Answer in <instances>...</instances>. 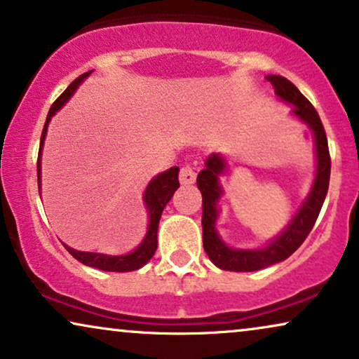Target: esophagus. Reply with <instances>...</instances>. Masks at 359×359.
<instances>
[{"mask_svg":"<svg viewBox=\"0 0 359 359\" xmlns=\"http://www.w3.org/2000/svg\"><path fill=\"white\" fill-rule=\"evenodd\" d=\"M180 181L181 184H193L196 181V171H194L193 166L184 165L180 171Z\"/></svg>","mask_w":359,"mask_h":359,"instance_id":"1","label":"esophagus"}]
</instances>
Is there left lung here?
<instances>
[{"label": "left lung", "mask_w": 359, "mask_h": 359, "mask_svg": "<svg viewBox=\"0 0 359 359\" xmlns=\"http://www.w3.org/2000/svg\"><path fill=\"white\" fill-rule=\"evenodd\" d=\"M267 81L276 88V94L282 100L293 105V114L305 123L315 133V147H316V178L311 188V193L306 198L304 206L297 212L290 224L276 241L265 249L260 250H239L227 248L219 239L214 224L217 219L216 203L219 201L222 189L217 181V176L224 170V160L219 155H211L206 161V168L198 175L196 184L203 194V245L211 262L222 271L232 272H254L260 269L269 267V265L282 262L295 252L297 249L304 244L306 236L313 229L316 217L322 211L323 201L327 198L328 184H330V171H332V160H330L328 140L325 133L323 123L318 117V111L310 104V100L302 94L288 79L282 76H269Z\"/></svg>", "instance_id": "1"}]
</instances>
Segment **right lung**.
Listing matches in <instances>:
<instances>
[{
	"label": "right lung",
	"instance_id": "right-lung-1",
	"mask_svg": "<svg viewBox=\"0 0 359 359\" xmlns=\"http://www.w3.org/2000/svg\"><path fill=\"white\" fill-rule=\"evenodd\" d=\"M88 74L90 72H86L82 74L81 77H77L76 81H74L71 86H69L66 90L55 99L53 107H50L48 118H46V123L43 128V135H41L39 155H37V186H39V188H41V150H43V143H44L46 130H48L49 120L55 111L60 109V107L71 99L74 90H76L79 83H81ZM178 171H180L178 166H173V168L165 171V173L158 175L156 178L148 184V188L145 191V204L148 206V212H150V224H148V232L145 239H143L142 244H140V248L135 249L133 252H130L127 255H104V254H95V252H81V250H74L66 245L69 254H71L74 259H77L79 262H82L83 265L100 269V271H105V272H132V271H137L140 267H143V265L153 257V254H155L156 250L158 222H160L163 209H165L166 204L170 203V199L173 198L175 191L180 188Z\"/></svg>",
	"mask_w": 359,
	"mask_h": 359
}]
</instances>
